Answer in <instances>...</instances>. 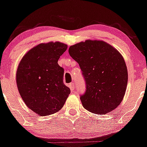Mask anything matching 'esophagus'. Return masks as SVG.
I'll return each instance as SVG.
<instances>
[{"label":"esophagus","instance_id":"34e87169","mask_svg":"<svg viewBox=\"0 0 147 147\" xmlns=\"http://www.w3.org/2000/svg\"><path fill=\"white\" fill-rule=\"evenodd\" d=\"M69 87H70V88L71 89V90H73L75 88V84L74 83H71L69 84Z\"/></svg>","mask_w":147,"mask_h":147}]
</instances>
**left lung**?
Masks as SVG:
<instances>
[{"label": "left lung", "mask_w": 147, "mask_h": 147, "mask_svg": "<svg viewBox=\"0 0 147 147\" xmlns=\"http://www.w3.org/2000/svg\"><path fill=\"white\" fill-rule=\"evenodd\" d=\"M69 55L79 63L86 90L80 96L84 109L95 114L113 111L122 102L128 82L120 53L103 41L86 40L71 45Z\"/></svg>", "instance_id": "8db88e82"}]
</instances>
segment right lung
I'll return each mask as SVG.
<instances>
[{
  "mask_svg": "<svg viewBox=\"0 0 147 147\" xmlns=\"http://www.w3.org/2000/svg\"><path fill=\"white\" fill-rule=\"evenodd\" d=\"M68 45L61 42L40 43L27 52L16 71V84L23 102L38 115L63 108L70 90L63 84V68L58 60Z\"/></svg>",
  "mask_w": 147,
  "mask_h": 147,
  "instance_id": "1",
  "label": "right lung"
}]
</instances>
